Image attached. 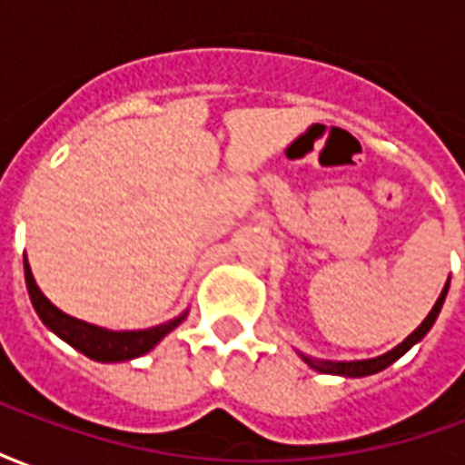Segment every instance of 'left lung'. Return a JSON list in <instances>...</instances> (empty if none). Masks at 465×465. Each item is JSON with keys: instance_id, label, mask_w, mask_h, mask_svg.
<instances>
[{"instance_id": "obj_1", "label": "left lung", "mask_w": 465, "mask_h": 465, "mask_svg": "<svg viewBox=\"0 0 465 465\" xmlns=\"http://www.w3.org/2000/svg\"><path fill=\"white\" fill-rule=\"evenodd\" d=\"M446 293H449V282H446V286H443V292H440V296L436 299V303H433V309L429 312V316L420 322V326L416 329L413 333H409L403 341L396 346V349L386 351V353H381V356H376V359H361V361H322V359H313V356H306V353H302V351H296L299 356H302L309 366H312L313 371H319V373H333V376H349V379H361V376H371V373H379V371H383L386 366H391L393 361H399L406 351L411 349V346H416V343L426 336V333L430 331V326L436 323V319H439L440 309H443V302H446Z\"/></svg>"}]
</instances>
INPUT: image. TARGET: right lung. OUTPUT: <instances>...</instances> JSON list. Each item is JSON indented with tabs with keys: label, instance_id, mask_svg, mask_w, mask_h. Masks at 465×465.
<instances>
[{
	"label": "right lung",
	"instance_id": "right-lung-1",
	"mask_svg": "<svg viewBox=\"0 0 465 465\" xmlns=\"http://www.w3.org/2000/svg\"><path fill=\"white\" fill-rule=\"evenodd\" d=\"M25 279H26V292H29V299H32V306H35L36 316L42 319L46 329L52 333H56L62 341H66L72 349L82 351L84 356L94 361H102V363H119V361H132L139 359L143 353L162 341L166 333H172L179 323L189 316V309L183 313H179L176 319L166 323H159V326H152V329H139V331H112V329H104V326H96V323L82 322V319H74L69 316L62 309H56L54 303L46 299L42 289L36 286L35 273H32V266L26 262L25 256Z\"/></svg>",
	"mask_w": 465,
	"mask_h": 465
}]
</instances>
